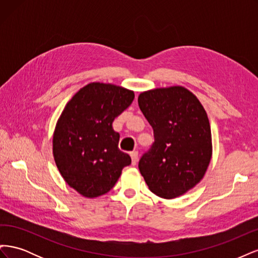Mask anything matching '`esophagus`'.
<instances>
[{
    "instance_id": "1",
    "label": "esophagus",
    "mask_w": 258,
    "mask_h": 258,
    "mask_svg": "<svg viewBox=\"0 0 258 258\" xmlns=\"http://www.w3.org/2000/svg\"><path fill=\"white\" fill-rule=\"evenodd\" d=\"M130 156H131V162H132V166H136L137 165V162H138V158H139V154H138V152L136 151V152H132L131 154H130Z\"/></svg>"
}]
</instances>
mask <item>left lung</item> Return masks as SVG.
Here are the masks:
<instances>
[{
  "label": "left lung",
  "mask_w": 258,
  "mask_h": 258,
  "mask_svg": "<svg viewBox=\"0 0 258 258\" xmlns=\"http://www.w3.org/2000/svg\"><path fill=\"white\" fill-rule=\"evenodd\" d=\"M138 103L154 130V143L139 161L140 172L157 196H181L204 177L212 155L205 108L181 86L142 92Z\"/></svg>",
  "instance_id": "left-lung-1"
}]
</instances>
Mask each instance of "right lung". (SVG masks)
<instances>
[{"instance_id":"1","label":"right lung","mask_w":258,"mask_h":258,"mask_svg":"<svg viewBox=\"0 0 258 258\" xmlns=\"http://www.w3.org/2000/svg\"><path fill=\"white\" fill-rule=\"evenodd\" d=\"M134 91L91 83L69 101L54 130L56 165L66 182L88 198L110 191L131 163L118 148L119 134L112 123L132 103Z\"/></svg>"}]
</instances>
